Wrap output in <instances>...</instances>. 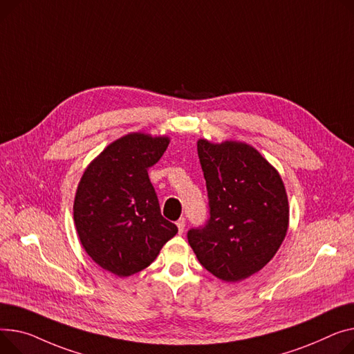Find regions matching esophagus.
I'll list each match as a JSON object with an SVG mask.
<instances>
[{"mask_svg":"<svg viewBox=\"0 0 354 354\" xmlns=\"http://www.w3.org/2000/svg\"><path fill=\"white\" fill-rule=\"evenodd\" d=\"M176 226H178V230H179V233H183V230H185V226H186V222H185V219H183V218H180V219L176 222Z\"/></svg>","mask_w":354,"mask_h":354,"instance_id":"34e87169","label":"esophagus"}]
</instances>
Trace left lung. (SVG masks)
Segmentation results:
<instances>
[{
  "label": "left lung",
  "mask_w": 354,
  "mask_h": 354,
  "mask_svg": "<svg viewBox=\"0 0 354 354\" xmlns=\"http://www.w3.org/2000/svg\"><path fill=\"white\" fill-rule=\"evenodd\" d=\"M210 218L187 232L201 265L223 281L263 269L289 227V202L279 172L253 147L198 140Z\"/></svg>",
  "instance_id": "1"
}]
</instances>
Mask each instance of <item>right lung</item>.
Returning <instances> with one entry per match:
<instances>
[{"instance_id":"1","label":"right lung","mask_w":354,"mask_h":354,"mask_svg":"<svg viewBox=\"0 0 354 354\" xmlns=\"http://www.w3.org/2000/svg\"><path fill=\"white\" fill-rule=\"evenodd\" d=\"M168 145V136L128 133L93 159L78 183L74 222L81 245L93 262L120 277L148 268L178 233L160 215L148 176Z\"/></svg>"}]
</instances>
